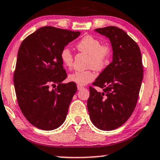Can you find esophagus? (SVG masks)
I'll use <instances>...</instances> for the list:
<instances>
[{"label":"esophagus","mask_w":160,"mask_h":160,"mask_svg":"<svg viewBox=\"0 0 160 160\" xmlns=\"http://www.w3.org/2000/svg\"><path fill=\"white\" fill-rule=\"evenodd\" d=\"M82 88H83V86H80V85H78V90L82 89Z\"/></svg>","instance_id":"obj_1"}]
</instances>
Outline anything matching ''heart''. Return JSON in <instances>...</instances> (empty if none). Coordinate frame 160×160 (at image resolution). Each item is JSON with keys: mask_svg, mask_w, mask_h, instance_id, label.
I'll list each match as a JSON object with an SVG mask.
<instances>
[{"mask_svg": "<svg viewBox=\"0 0 160 160\" xmlns=\"http://www.w3.org/2000/svg\"><path fill=\"white\" fill-rule=\"evenodd\" d=\"M99 38L88 35L84 36L76 45L79 51L88 54L87 66L90 68L84 71H76L68 75V80L78 85L83 86L95 79V74L92 68L95 70H101L108 63L112 55V48L109 44H101ZM60 59L63 65L66 68H72L74 62V56L72 51L65 47L60 52Z\"/></svg>", "mask_w": 160, "mask_h": 160, "instance_id": "b5f03b06", "label": "heart"}]
</instances>
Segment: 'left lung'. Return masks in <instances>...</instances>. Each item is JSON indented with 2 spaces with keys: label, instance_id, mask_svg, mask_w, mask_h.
Instances as JSON below:
<instances>
[{
  "label": "left lung",
  "instance_id": "8db88e82",
  "mask_svg": "<svg viewBox=\"0 0 160 160\" xmlns=\"http://www.w3.org/2000/svg\"><path fill=\"white\" fill-rule=\"evenodd\" d=\"M109 39L112 62L89 87L87 108L92 124L102 130H112L124 124L136 108L143 79L142 54L136 42L114 26L95 29Z\"/></svg>",
  "mask_w": 160,
  "mask_h": 160
}]
</instances>
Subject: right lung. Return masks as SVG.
<instances>
[{
    "label": "right lung",
    "instance_id": "add662e5",
    "mask_svg": "<svg viewBox=\"0 0 160 160\" xmlns=\"http://www.w3.org/2000/svg\"><path fill=\"white\" fill-rule=\"evenodd\" d=\"M80 34L46 26L21 44L13 76L15 94L23 115L36 128L54 130L66 118L78 88L75 82H62L67 74L60 52ZM57 84V88L50 87Z\"/></svg>",
    "mask_w": 160,
    "mask_h": 160
}]
</instances>
